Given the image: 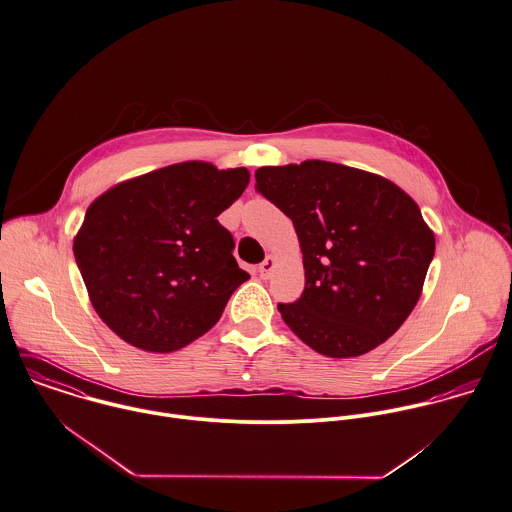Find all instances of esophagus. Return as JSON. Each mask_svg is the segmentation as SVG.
Segmentation results:
<instances>
[{
  "label": "esophagus",
  "instance_id": "obj_1",
  "mask_svg": "<svg viewBox=\"0 0 512 512\" xmlns=\"http://www.w3.org/2000/svg\"><path fill=\"white\" fill-rule=\"evenodd\" d=\"M275 267H277V259H275L273 255H269V257L259 265V275H261V279H269L271 273L275 271Z\"/></svg>",
  "mask_w": 512,
  "mask_h": 512
}]
</instances>
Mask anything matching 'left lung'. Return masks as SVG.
<instances>
[{
    "label": "left lung",
    "mask_w": 512,
    "mask_h": 512,
    "mask_svg": "<svg viewBox=\"0 0 512 512\" xmlns=\"http://www.w3.org/2000/svg\"><path fill=\"white\" fill-rule=\"evenodd\" d=\"M257 190L293 219L305 267L287 326L322 356L354 358L386 342L417 305L435 235L394 182L350 166L305 160L263 166Z\"/></svg>",
    "instance_id": "1"
}]
</instances>
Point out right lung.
Returning <instances> with one entry per match:
<instances>
[{"instance_id":"add662e5","label":"right lung","mask_w":512,"mask_h":512,"mask_svg":"<svg viewBox=\"0 0 512 512\" xmlns=\"http://www.w3.org/2000/svg\"><path fill=\"white\" fill-rule=\"evenodd\" d=\"M249 178L247 168L190 160L124 180L89 205L73 253L91 305L116 336L166 354L219 320L249 273L217 215Z\"/></svg>"}]
</instances>
